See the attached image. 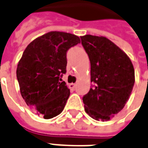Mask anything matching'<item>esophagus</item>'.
<instances>
[{
	"instance_id": "34e87169",
	"label": "esophagus",
	"mask_w": 148,
	"mask_h": 148,
	"mask_svg": "<svg viewBox=\"0 0 148 148\" xmlns=\"http://www.w3.org/2000/svg\"><path fill=\"white\" fill-rule=\"evenodd\" d=\"M69 87H70V89H75V83H71V84H69Z\"/></svg>"
}]
</instances>
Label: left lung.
Masks as SVG:
<instances>
[{
  "label": "left lung",
  "instance_id": "obj_1",
  "mask_svg": "<svg viewBox=\"0 0 148 148\" xmlns=\"http://www.w3.org/2000/svg\"><path fill=\"white\" fill-rule=\"evenodd\" d=\"M90 61L95 86L82 98L86 113L96 121H108L125 106L134 85L130 58L104 36H81Z\"/></svg>",
  "mask_w": 148,
  "mask_h": 148
}]
</instances>
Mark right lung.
Masks as SVG:
<instances>
[{
    "label": "right lung",
    "mask_w": 148,
    "mask_h": 148,
    "mask_svg": "<svg viewBox=\"0 0 148 148\" xmlns=\"http://www.w3.org/2000/svg\"><path fill=\"white\" fill-rule=\"evenodd\" d=\"M80 43L76 35L50 32L33 40L17 66L21 97L36 114L51 119L62 112L70 90L62 75L66 73V51Z\"/></svg>",
    "instance_id": "right-lung-1"
}]
</instances>
